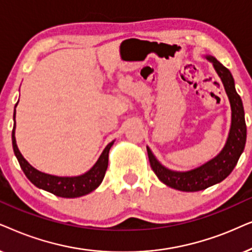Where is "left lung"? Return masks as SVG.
Returning a JSON list of instances; mask_svg holds the SVG:
<instances>
[{
    "label": "left lung",
    "mask_w": 252,
    "mask_h": 252,
    "mask_svg": "<svg viewBox=\"0 0 252 252\" xmlns=\"http://www.w3.org/2000/svg\"><path fill=\"white\" fill-rule=\"evenodd\" d=\"M206 59L212 62L230 102L231 126L223 149L216 158L207 161L200 167L188 172H175L161 165L149 147H146L151 168L156 173L158 179L166 186L187 192L204 190L226 179L236 166L247 142V126L243 103L235 90L233 76L229 70L221 64L216 58L207 55Z\"/></svg>",
    "instance_id": "left-lung-1"
}]
</instances>
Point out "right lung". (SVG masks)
<instances>
[{"instance_id":"add662e5","label":"right lung","mask_w":252,"mask_h":252,"mask_svg":"<svg viewBox=\"0 0 252 252\" xmlns=\"http://www.w3.org/2000/svg\"><path fill=\"white\" fill-rule=\"evenodd\" d=\"M15 115L16 109L15 113H13V121H15ZM15 128L16 121L12 129L13 152H15L17 160H18L21 168L23 169V172H24L26 177H28L35 187H38L42 190L48 191V192L55 194V196L63 197V198H76V197H80L84 196V194L92 192V191L95 190L96 188L100 186V183L102 182L103 177H105L107 167H108V153L110 147L113 146L114 140L105 147V150L102 151L101 156L99 157L95 165L93 166L89 172H86L85 174L79 176H55L39 172L38 169L32 167L28 161L24 159V157L22 156L18 147H17Z\"/></svg>"}]
</instances>
